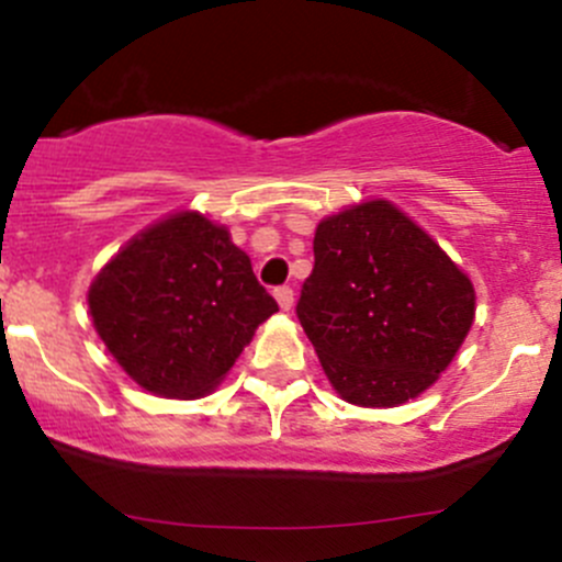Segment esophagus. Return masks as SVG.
<instances>
[{
	"instance_id": "34e87169",
	"label": "esophagus",
	"mask_w": 562,
	"mask_h": 562,
	"mask_svg": "<svg viewBox=\"0 0 562 562\" xmlns=\"http://www.w3.org/2000/svg\"><path fill=\"white\" fill-rule=\"evenodd\" d=\"M274 299H277V304H280L282 312H291V306H293V288H288V285L274 288Z\"/></svg>"
}]
</instances>
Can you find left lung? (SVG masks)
<instances>
[{"label": "left lung", "instance_id": "1", "mask_svg": "<svg viewBox=\"0 0 562 562\" xmlns=\"http://www.w3.org/2000/svg\"><path fill=\"white\" fill-rule=\"evenodd\" d=\"M469 274L385 199L323 217L296 315L336 393L398 406L439 380L476 312Z\"/></svg>", "mask_w": 562, "mask_h": 562}]
</instances>
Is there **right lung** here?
<instances>
[{"instance_id": "1", "label": "right lung", "mask_w": 562, "mask_h": 562, "mask_svg": "<svg viewBox=\"0 0 562 562\" xmlns=\"http://www.w3.org/2000/svg\"><path fill=\"white\" fill-rule=\"evenodd\" d=\"M93 328L121 369L164 398L223 382L277 301L226 226L182 210L128 239L88 288Z\"/></svg>"}]
</instances>
